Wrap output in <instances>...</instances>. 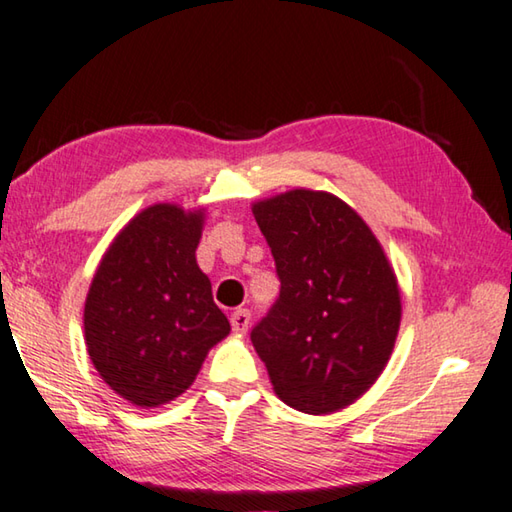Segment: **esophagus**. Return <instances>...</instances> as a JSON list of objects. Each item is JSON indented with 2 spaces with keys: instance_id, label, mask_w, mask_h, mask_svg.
Instances as JSON below:
<instances>
[{
  "instance_id": "34e87169",
  "label": "esophagus",
  "mask_w": 512,
  "mask_h": 512,
  "mask_svg": "<svg viewBox=\"0 0 512 512\" xmlns=\"http://www.w3.org/2000/svg\"><path fill=\"white\" fill-rule=\"evenodd\" d=\"M230 325H232V332H235V334H244L246 329H248V325H250V311L248 309L232 311Z\"/></svg>"
}]
</instances>
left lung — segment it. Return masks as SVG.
<instances>
[{
    "mask_svg": "<svg viewBox=\"0 0 512 512\" xmlns=\"http://www.w3.org/2000/svg\"><path fill=\"white\" fill-rule=\"evenodd\" d=\"M280 298L250 332L273 391L291 409L334 413L391 359L402 318L391 264L366 221L327 192L291 189L253 205Z\"/></svg>",
    "mask_w": 512,
    "mask_h": 512,
    "instance_id": "obj_1",
    "label": "left lung"
}]
</instances>
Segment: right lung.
<instances>
[{"mask_svg": "<svg viewBox=\"0 0 512 512\" xmlns=\"http://www.w3.org/2000/svg\"><path fill=\"white\" fill-rule=\"evenodd\" d=\"M203 210L158 203L112 241L85 300V345L101 379L135 406L183 395L230 334L196 264Z\"/></svg>", "mask_w": 512, "mask_h": 512, "instance_id": "obj_1", "label": "right lung"}]
</instances>
